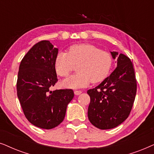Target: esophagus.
Returning <instances> with one entry per match:
<instances>
[{"mask_svg":"<svg viewBox=\"0 0 154 154\" xmlns=\"http://www.w3.org/2000/svg\"><path fill=\"white\" fill-rule=\"evenodd\" d=\"M82 91H75V92H74V93H75V94L76 96H78V95H79V94H82Z\"/></svg>","mask_w":154,"mask_h":154,"instance_id":"34e87169","label":"esophagus"}]
</instances>
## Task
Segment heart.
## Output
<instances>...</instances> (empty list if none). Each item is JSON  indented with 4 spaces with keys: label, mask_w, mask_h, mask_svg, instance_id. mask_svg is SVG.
Listing matches in <instances>:
<instances>
[{
    "label": "heart",
    "mask_w": 154,
    "mask_h": 154,
    "mask_svg": "<svg viewBox=\"0 0 154 154\" xmlns=\"http://www.w3.org/2000/svg\"><path fill=\"white\" fill-rule=\"evenodd\" d=\"M113 60L111 54L102 51L91 44L74 45L68 52H59L55 59L57 73L67 77L77 66L78 73L63 81V86L67 89H79L87 87L90 82H101L110 74Z\"/></svg>",
    "instance_id": "1"
}]
</instances>
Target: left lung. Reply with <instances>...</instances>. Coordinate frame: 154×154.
I'll return each instance as SVG.
<instances>
[{"label":"left lung","mask_w":154,"mask_h":154,"mask_svg":"<svg viewBox=\"0 0 154 154\" xmlns=\"http://www.w3.org/2000/svg\"><path fill=\"white\" fill-rule=\"evenodd\" d=\"M117 58V67L97 87L87 91L90 96L88 118L101 130H109L122 123L132 110L137 92V80L131 60L125 55L110 52Z\"/></svg>","instance_id":"left-lung-1"}]
</instances>
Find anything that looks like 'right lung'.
Returning a JSON list of instances; mask_svg holds the SVG:
<instances>
[{
    "instance_id": "1",
    "label": "right lung",
    "mask_w": 154,
    "mask_h": 154,
    "mask_svg": "<svg viewBox=\"0 0 154 154\" xmlns=\"http://www.w3.org/2000/svg\"><path fill=\"white\" fill-rule=\"evenodd\" d=\"M58 48L49 41L32 46L20 63L17 97L26 119L34 126L50 130L64 120L67 106L74 97L72 89L50 88L58 81L55 59Z\"/></svg>"
}]
</instances>
